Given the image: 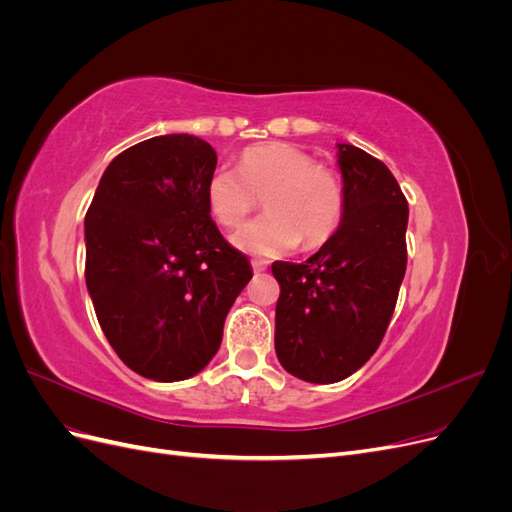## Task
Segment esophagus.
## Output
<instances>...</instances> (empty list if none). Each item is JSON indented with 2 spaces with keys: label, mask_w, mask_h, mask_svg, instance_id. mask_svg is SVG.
Segmentation results:
<instances>
[{
  "label": "esophagus",
  "mask_w": 512,
  "mask_h": 512,
  "mask_svg": "<svg viewBox=\"0 0 512 512\" xmlns=\"http://www.w3.org/2000/svg\"><path fill=\"white\" fill-rule=\"evenodd\" d=\"M252 269H254V273H262L267 269V265L265 262H252Z\"/></svg>",
  "instance_id": "1"
}]
</instances>
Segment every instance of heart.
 <instances>
[{"label":"heart","mask_w":512,"mask_h":512,"mask_svg":"<svg viewBox=\"0 0 512 512\" xmlns=\"http://www.w3.org/2000/svg\"><path fill=\"white\" fill-rule=\"evenodd\" d=\"M205 196L215 222L224 228H241L262 198L267 213L235 235L239 250L262 258L288 254L299 243L316 250L331 241L346 207L335 170L282 141L245 147L239 173L215 168Z\"/></svg>","instance_id":"1"}]
</instances>
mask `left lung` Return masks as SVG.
<instances>
[{
  "instance_id": "left-lung-1",
  "label": "left lung",
  "mask_w": 512,
  "mask_h": 512,
  "mask_svg": "<svg viewBox=\"0 0 512 512\" xmlns=\"http://www.w3.org/2000/svg\"><path fill=\"white\" fill-rule=\"evenodd\" d=\"M339 147L344 220L331 241L301 265L273 262L280 284L275 352L288 374L331 384L374 354L406 275L408 200L384 162Z\"/></svg>"
}]
</instances>
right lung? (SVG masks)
<instances>
[{
  "instance_id": "obj_1",
  "label": "right lung",
  "mask_w": 512,
  "mask_h": 512,
  "mask_svg": "<svg viewBox=\"0 0 512 512\" xmlns=\"http://www.w3.org/2000/svg\"><path fill=\"white\" fill-rule=\"evenodd\" d=\"M218 153L192 134L153 136L108 164L85 215V282L119 359L156 382L205 369L252 280L211 220Z\"/></svg>"
}]
</instances>
